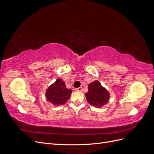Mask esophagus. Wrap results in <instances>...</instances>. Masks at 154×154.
<instances>
[{
  "label": "esophagus",
  "instance_id": "34e87169",
  "mask_svg": "<svg viewBox=\"0 0 154 154\" xmlns=\"http://www.w3.org/2000/svg\"><path fill=\"white\" fill-rule=\"evenodd\" d=\"M82 90H83V88L82 87H80L75 88V91H80V92H81V91H82Z\"/></svg>",
  "mask_w": 154,
  "mask_h": 154
}]
</instances>
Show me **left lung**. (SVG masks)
Wrapping results in <instances>:
<instances>
[{"label": "left lung", "mask_w": 154, "mask_h": 154, "mask_svg": "<svg viewBox=\"0 0 154 154\" xmlns=\"http://www.w3.org/2000/svg\"><path fill=\"white\" fill-rule=\"evenodd\" d=\"M88 89L85 97L91 105L100 108L108 103L110 98L109 92L98 81L95 80L88 84Z\"/></svg>", "instance_id": "1"}]
</instances>
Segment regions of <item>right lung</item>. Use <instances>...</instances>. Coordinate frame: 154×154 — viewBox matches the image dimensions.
<instances>
[{
    "label": "right lung",
    "instance_id": "right-lung-1",
    "mask_svg": "<svg viewBox=\"0 0 154 154\" xmlns=\"http://www.w3.org/2000/svg\"><path fill=\"white\" fill-rule=\"evenodd\" d=\"M72 91L66 88V84L61 78H58L46 91L47 100L55 106L64 105L69 99Z\"/></svg>",
    "mask_w": 154,
    "mask_h": 154
}]
</instances>
